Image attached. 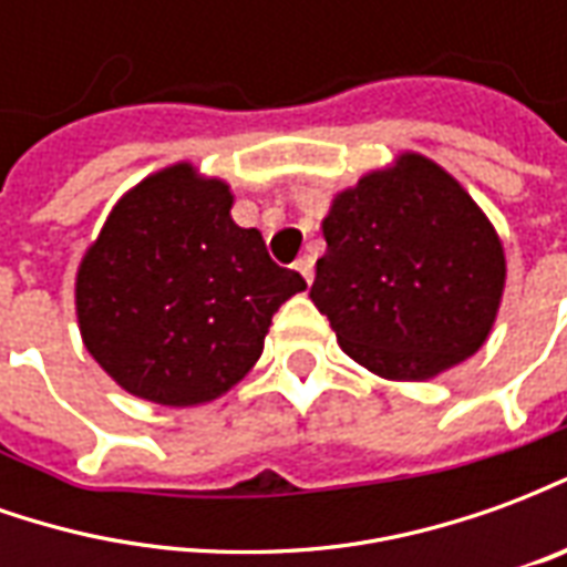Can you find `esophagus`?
Here are the masks:
<instances>
[{
    "label": "esophagus",
    "mask_w": 567,
    "mask_h": 567,
    "mask_svg": "<svg viewBox=\"0 0 567 567\" xmlns=\"http://www.w3.org/2000/svg\"><path fill=\"white\" fill-rule=\"evenodd\" d=\"M297 270L303 272L307 282H312V276H316V260H312V255H303V258L297 260Z\"/></svg>",
    "instance_id": "esophagus-1"
}]
</instances>
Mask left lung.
Here are the masks:
<instances>
[{
  "label": "left lung",
  "instance_id": "1",
  "mask_svg": "<svg viewBox=\"0 0 567 567\" xmlns=\"http://www.w3.org/2000/svg\"><path fill=\"white\" fill-rule=\"evenodd\" d=\"M312 303L349 358L385 380H431L486 343L504 248L464 187L419 154L364 175L321 224Z\"/></svg>",
  "mask_w": 567,
  "mask_h": 567
}]
</instances>
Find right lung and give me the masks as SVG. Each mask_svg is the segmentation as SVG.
<instances>
[{
  "instance_id": "add662e5",
  "label": "right lung",
  "mask_w": 567,
  "mask_h": 567,
  "mask_svg": "<svg viewBox=\"0 0 567 567\" xmlns=\"http://www.w3.org/2000/svg\"><path fill=\"white\" fill-rule=\"evenodd\" d=\"M230 206L224 182L178 163L133 187L81 260V337L130 394L215 401L260 358L276 309L307 288Z\"/></svg>"
}]
</instances>
